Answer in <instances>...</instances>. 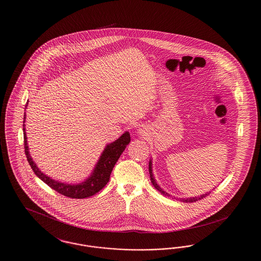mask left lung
<instances>
[{"mask_svg":"<svg viewBox=\"0 0 261 261\" xmlns=\"http://www.w3.org/2000/svg\"><path fill=\"white\" fill-rule=\"evenodd\" d=\"M149 175H150V181H151V183H152V185L153 187L156 189V190H159L161 193H162V195H165V196H169L167 193H165L163 190H162V188L159 186L158 184H156V182H155V180H154V178H153V175H152V171H151V162L149 161ZM211 194V192L210 193H207V194H204V195H202V196H200V197H196V198H190V199H182L183 201H186V202H194V201H197V200H199V199H203V198H205L206 196H208Z\"/></svg>","mask_w":261,"mask_h":261,"instance_id":"1","label":"left lung"}]
</instances>
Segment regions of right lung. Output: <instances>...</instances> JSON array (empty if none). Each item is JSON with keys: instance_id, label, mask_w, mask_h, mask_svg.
I'll return each instance as SVG.
<instances>
[{"instance_id": "right-lung-1", "label": "right lung", "mask_w": 261, "mask_h": 261, "mask_svg": "<svg viewBox=\"0 0 261 261\" xmlns=\"http://www.w3.org/2000/svg\"><path fill=\"white\" fill-rule=\"evenodd\" d=\"M26 109V108H25ZM24 120H23V137H24V151L27 158V161L29 165L31 166L32 170L36 176L39 177L43 182H45L48 186L50 187L56 192L62 194L63 196L70 198V199H85L88 197L94 196L99 192L103 187L108 184L110 181V177L112 174V169L115 165L118 159L120 158L121 153L123 152L127 145L130 143V134L128 132H125L124 134L120 138H118L115 142L108 145L103 152L101 153L99 158V162L97 163L94 172L89 177L86 181H84L81 184L78 185H69L64 184L58 181H55L48 177L47 175L41 172L39 170L36 164L32 161L29 150L27 147V138L25 133Z\"/></svg>"}]
</instances>
